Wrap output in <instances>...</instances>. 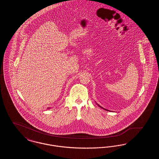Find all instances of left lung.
I'll return each mask as SVG.
<instances>
[{
  "instance_id": "1",
  "label": "left lung",
  "mask_w": 159,
  "mask_h": 159,
  "mask_svg": "<svg viewBox=\"0 0 159 159\" xmlns=\"http://www.w3.org/2000/svg\"><path fill=\"white\" fill-rule=\"evenodd\" d=\"M99 106V107H101V108H102V107H101V106H99V105H98ZM104 110H106V109H104ZM107 111H108V110H107Z\"/></svg>"
}]
</instances>
